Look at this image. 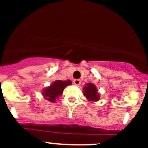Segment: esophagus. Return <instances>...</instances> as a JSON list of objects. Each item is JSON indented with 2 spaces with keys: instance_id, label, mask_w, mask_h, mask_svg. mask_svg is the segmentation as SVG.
<instances>
[{
  "instance_id": "esophagus-1",
  "label": "esophagus",
  "mask_w": 148,
  "mask_h": 148,
  "mask_svg": "<svg viewBox=\"0 0 148 148\" xmlns=\"http://www.w3.org/2000/svg\"><path fill=\"white\" fill-rule=\"evenodd\" d=\"M73 83H74V84H75V85H79L81 84V80L80 79H75V80L73 81Z\"/></svg>"
}]
</instances>
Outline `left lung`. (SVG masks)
<instances>
[{"mask_svg":"<svg viewBox=\"0 0 148 148\" xmlns=\"http://www.w3.org/2000/svg\"><path fill=\"white\" fill-rule=\"evenodd\" d=\"M84 95L86 96L88 101H95L99 100V95L98 93V90L92 83H88L86 84L84 87Z\"/></svg>","mask_w":148,"mask_h":148,"instance_id":"1","label":"left lung"}]
</instances>
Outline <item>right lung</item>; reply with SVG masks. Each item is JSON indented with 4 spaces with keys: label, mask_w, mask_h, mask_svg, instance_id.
Segmentation results:
<instances>
[{
    "label": "right lung",
    "mask_w": 148,
    "mask_h": 148,
    "mask_svg": "<svg viewBox=\"0 0 148 148\" xmlns=\"http://www.w3.org/2000/svg\"><path fill=\"white\" fill-rule=\"evenodd\" d=\"M71 84L72 82L70 80L56 81L49 87L44 90L42 94L44 96V99L51 102H55L56 99H58L60 95H62L64 89L66 86L70 85Z\"/></svg>",
    "instance_id": "right-lung-1"
}]
</instances>
